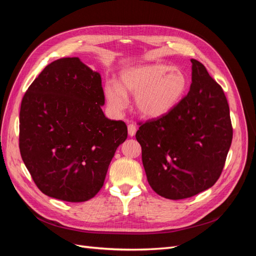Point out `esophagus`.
Segmentation results:
<instances>
[{"label": "esophagus", "mask_w": 256, "mask_h": 256, "mask_svg": "<svg viewBox=\"0 0 256 256\" xmlns=\"http://www.w3.org/2000/svg\"><path fill=\"white\" fill-rule=\"evenodd\" d=\"M136 132V126L134 125V124H129L128 125V134L130 136H134Z\"/></svg>", "instance_id": "34e87169"}]
</instances>
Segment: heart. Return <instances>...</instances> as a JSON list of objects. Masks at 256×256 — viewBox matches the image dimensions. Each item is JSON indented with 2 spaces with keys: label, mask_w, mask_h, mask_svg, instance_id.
<instances>
[{
  "label": "heart",
  "mask_w": 256,
  "mask_h": 256,
  "mask_svg": "<svg viewBox=\"0 0 256 256\" xmlns=\"http://www.w3.org/2000/svg\"><path fill=\"white\" fill-rule=\"evenodd\" d=\"M187 76L178 67L161 64L128 68L120 74V84L108 82L104 94L116 112L128 104L127 94L134 95L138 113L145 118H159L171 112L187 90Z\"/></svg>",
  "instance_id": "heart-1"
}]
</instances>
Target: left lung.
Here are the masks:
<instances>
[{"mask_svg":"<svg viewBox=\"0 0 256 256\" xmlns=\"http://www.w3.org/2000/svg\"><path fill=\"white\" fill-rule=\"evenodd\" d=\"M192 63L190 90L174 109L140 124L147 182L168 200L191 198L219 180L233 138L226 95L205 66Z\"/></svg>","mask_w":256,"mask_h":256,"instance_id":"left-lung-1","label":"left lung"}]
</instances>
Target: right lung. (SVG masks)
<instances>
[{
  "instance_id": "1",
  "label": "right lung",
  "mask_w": 256,
  "mask_h": 256,
  "mask_svg": "<svg viewBox=\"0 0 256 256\" xmlns=\"http://www.w3.org/2000/svg\"><path fill=\"white\" fill-rule=\"evenodd\" d=\"M102 76L79 58L46 66L22 98L19 147L42 193L66 202L94 198L118 147L127 138L122 120L106 118Z\"/></svg>"
}]
</instances>
